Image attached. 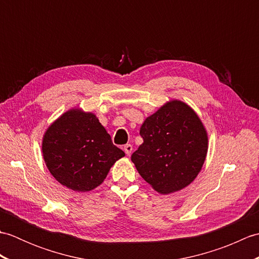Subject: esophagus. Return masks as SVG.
Segmentation results:
<instances>
[{
    "instance_id": "34e87169",
    "label": "esophagus",
    "mask_w": 259,
    "mask_h": 259,
    "mask_svg": "<svg viewBox=\"0 0 259 259\" xmlns=\"http://www.w3.org/2000/svg\"><path fill=\"white\" fill-rule=\"evenodd\" d=\"M123 149H124V152L126 153V155H130L131 151H133V146H131L130 144H128V145L124 146Z\"/></svg>"
}]
</instances>
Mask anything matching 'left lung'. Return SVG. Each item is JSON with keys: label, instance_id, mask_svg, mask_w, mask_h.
<instances>
[{"label": "left lung", "instance_id": "8db88e82", "mask_svg": "<svg viewBox=\"0 0 259 259\" xmlns=\"http://www.w3.org/2000/svg\"><path fill=\"white\" fill-rule=\"evenodd\" d=\"M144 139L131 156L140 176L160 194H170L194 181L205 162L208 137L200 119L186 103L164 104L140 128Z\"/></svg>", "mask_w": 259, "mask_h": 259}]
</instances>
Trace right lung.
<instances>
[{
    "mask_svg": "<svg viewBox=\"0 0 259 259\" xmlns=\"http://www.w3.org/2000/svg\"><path fill=\"white\" fill-rule=\"evenodd\" d=\"M49 171L74 191H89L103 183L124 152L93 113L72 109L49 126L42 142Z\"/></svg>",
    "mask_w": 259,
    "mask_h": 259,
    "instance_id": "add662e5",
    "label": "right lung"
}]
</instances>
